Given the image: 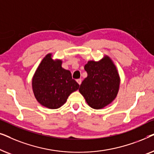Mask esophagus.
Returning <instances> with one entry per match:
<instances>
[{"label":"esophagus","mask_w":154,"mask_h":154,"mask_svg":"<svg viewBox=\"0 0 154 154\" xmlns=\"http://www.w3.org/2000/svg\"><path fill=\"white\" fill-rule=\"evenodd\" d=\"M76 81H77V83H79V85H81V82H82V80H81V79H77Z\"/></svg>","instance_id":"obj_1"}]
</instances>
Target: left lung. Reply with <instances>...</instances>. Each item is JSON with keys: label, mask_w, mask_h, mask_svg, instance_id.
<instances>
[{"label": "left lung", "mask_w": 154, "mask_h": 154, "mask_svg": "<svg viewBox=\"0 0 154 154\" xmlns=\"http://www.w3.org/2000/svg\"><path fill=\"white\" fill-rule=\"evenodd\" d=\"M84 69L88 76L80 86V93L91 108H104L119 92L121 79L116 66L110 57L104 55L97 62L88 61Z\"/></svg>", "instance_id": "8db88e82"}]
</instances>
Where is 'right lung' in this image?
<instances>
[{
	"label": "right lung",
	"instance_id": "1",
	"mask_svg": "<svg viewBox=\"0 0 154 154\" xmlns=\"http://www.w3.org/2000/svg\"><path fill=\"white\" fill-rule=\"evenodd\" d=\"M62 61L54 60L48 53L42 60L32 78V89L36 100L50 109L60 108L79 85L72 79L70 71L62 66Z\"/></svg>",
	"mask_w": 154,
	"mask_h": 154
}]
</instances>
